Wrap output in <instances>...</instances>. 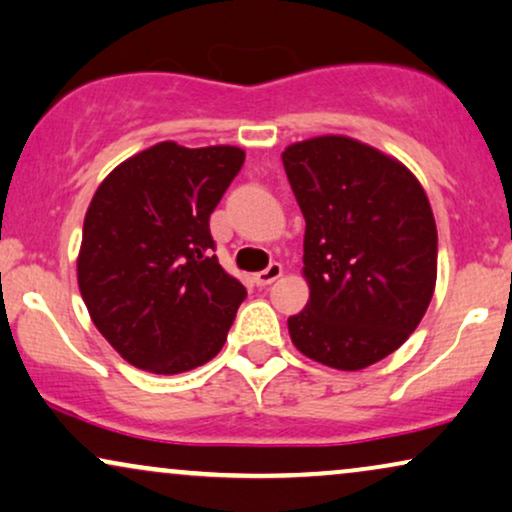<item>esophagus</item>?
<instances>
[{
	"label": "esophagus",
	"mask_w": 512,
	"mask_h": 512,
	"mask_svg": "<svg viewBox=\"0 0 512 512\" xmlns=\"http://www.w3.org/2000/svg\"><path fill=\"white\" fill-rule=\"evenodd\" d=\"M283 274V267L278 262H271L267 269L260 271V274H255V283L257 286H271V283L276 281L278 276Z\"/></svg>",
	"instance_id": "1"
}]
</instances>
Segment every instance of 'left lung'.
<instances>
[{"label": "left lung", "instance_id": "obj_1", "mask_svg": "<svg viewBox=\"0 0 512 512\" xmlns=\"http://www.w3.org/2000/svg\"><path fill=\"white\" fill-rule=\"evenodd\" d=\"M304 222L309 302L288 331L304 357L340 371L385 359L416 331L435 293L437 226L404 165L347 137L283 151Z\"/></svg>", "mask_w": 512, "mask_h": 512}]
</instances>
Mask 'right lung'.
<instances>
[{
  "label": "right lung",
  "mask_w": 512,
  "mask_h": 512,
  "mask_svg": "<svg viewBox=\"0 0 512 512\" xmlns=\"http://www.w3.org/2000/svg\"><path fill=\"white\" fill-rule=\"evenodd\" d=\"M243 160L236 146L163 141L96 189L77 283L94 326L132 366L184 373L224 347L248 290L212 255L210 215Z\"/></svg>",
  "instance_id": "right-lung-1"
}]
</instances>
